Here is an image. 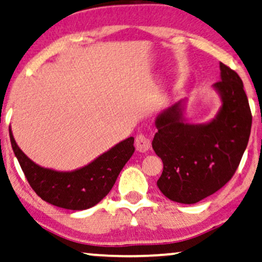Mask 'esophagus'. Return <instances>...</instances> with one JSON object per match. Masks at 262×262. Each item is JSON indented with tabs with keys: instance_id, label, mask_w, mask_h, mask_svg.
Segmentation results:
<instances>
[{
	"instance_id": "obj_1",
	"label": "esophagus",
	"mask_w": 262,
	"mask_h": 262,
	"mask_svg": "<svg viewBox=\"0 0 262 262\" xmlns=\"http://www.w3.org/2000/svg\"><path fill=\"white\" fill-rule=\"evenodd\" d=\"M136 149H137L138 151L141 152H145L149 150V148H150V139H149L148 137H145L144 135H138L137 137H136Z\"/></svg>"
}]
</instances>
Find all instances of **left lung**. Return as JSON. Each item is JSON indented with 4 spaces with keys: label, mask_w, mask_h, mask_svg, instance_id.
Segmentation results:
<instances>
[{
    "label": "left lung",
    "mask_w": 262,
    "mask_h": 262,
    "mask_svg": "<svg viewBox=\"0 0 262 262\" xmlns=\"http://www.w3.org/2000/svg\"><path fill=\"white\" fill-rule=\"evenodd\" d=\"M220 79L213 89L222 100L218 113L203 124L188 123V100L158 114L152 149L164 164L158 181L171 201L192 205L222 189L235 174L249 141L251 112L243 81L220 62Z\"/></svg>",
    "instance_id": "1"
}]
</instances>
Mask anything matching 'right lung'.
<instances>
[{
  "label": "right lung",
  "mask_w": 262,
  "mask_h": 262,
  "mask_svg": "<svg viewBox=\"0 0 262 262\" xmlns=\"http://www.w3.org/2000/svg\"><path fill=\"white\" fill-rule=\"evenodd\" d=\"M9 137L24 174L37 195L50 205L71 210L91 208L106 198L135 151V138L128 137L83 167L56 171L42 167L27 158L16 144L11 128Z\"/></svg>",
  "instance_id": "right-lung-1"
}]
</instances>
